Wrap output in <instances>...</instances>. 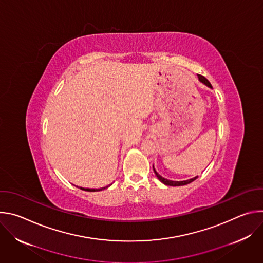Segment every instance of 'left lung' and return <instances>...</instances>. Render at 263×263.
Listing matches in <instances>:
<instances>
[{"label": "left lung", "instance_id": "1", "mask_svg": "<svg viewBox=\"0 0 263 263\" xmlns=\"http://www.w3.org/2000/svg\"><path fill=\"white\" fill-rule=\"evenodd\" d=\"M198 77H199V80L202 82V83H204L205 85H207L208 87H210V88H212V86H211V84H210V82L204 77V76H202V74H198ZM153 170H154V173L156 174V176H157V178L163 183V184H165V185H170V186H183V185H186V184H190V183H192L193 181H195L198 177H195V178H193V179H190V180H186V181H172V180H167V179H165V178H163V177H161L156 171H155V168H154V166H153Z\"/></svg>", "mask_w": 263, "mask_h": 263}]
</instances>
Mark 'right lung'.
Returning a JSON list of instances; mask_svg holds the SVG:
<instances>
[{
  "label": "right lung",
  "instance_id": "1",
  "mask_svg": "<svg viewBox=\"0 0 263 263\" xmlns=\"http://www.w3.org/2000/svg\"><path fill=\"white\" fill-rule=\"evenodd\" d=\"M108 187V186H107ZM107 187H106V189H107ZM80 189L81 190H83V191H86V192H96L97 190H89V189H82V187H80ZM102 190H105V187H104V189H102Z\"/></svg>",
  "mask_w": 263,
  "mask_h": 263
}]
</instances>
